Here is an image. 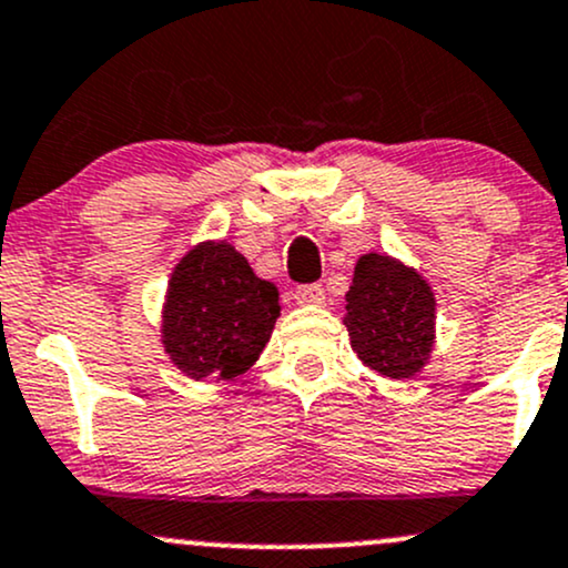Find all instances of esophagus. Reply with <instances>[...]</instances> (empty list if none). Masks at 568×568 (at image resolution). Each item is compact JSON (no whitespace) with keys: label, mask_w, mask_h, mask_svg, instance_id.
<instances>
[{"label":"esophagus","mask_w":568,"mask_h":568,"mask_svg":"<svg viewBox=\"0 0 568 568\" xmlns=\"http://www.w3.org/2000/svg\"><path fill=\"white\" fill-rule=\"evenodd\" d=\"M294 298L298 304H323L326 302V291H323L317 283L298 285V288L294 291Z\"/></svg>","instance_id":"34e87169"}]
</instances>
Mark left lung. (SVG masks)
Returning a JSON list of instances; mask_svg holds the SVG:
<instances>
[{
	"mask_svg": "<svg viewBox=\"0 0 568 568\" xmlns=\"http://www.w3.org/2000/svg\"><path fill=\"white\" fill-rule=\"evenodd\" d=\"M353 351L369 369L407 379L426 366L434 347V291L413 266L390 255H361L345 294Z\"/></svg>",
	"mask_w": 568,
	"mask_h": 568,
	"instance_id": "8db88e82",
	"label": "left lung"
}]
</instances>
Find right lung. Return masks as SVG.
<instances>
[{
    "instance_id": "1",
    "label": "right lung",
    "mask_w": 568,
    "mask_h": 568,
    "mask_svg": "<svg viewBox=\"0 0 568 568\" xmlns=\"http://www.w3.org/2000/svg\"><path fill=\"white\" fill-rule=\"evenodd\" d=\"M277 288L226 240L199 242L174 266L161 342L191 379H232L258 361L280 317Z\"/></svg>"
}]
</instances>
